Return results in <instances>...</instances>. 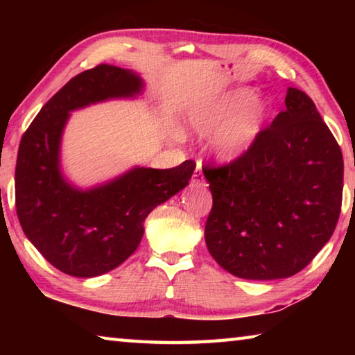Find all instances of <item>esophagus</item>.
Returning a JSON list of instances; mask_svg holds the SVG:
<instances>
[{"label": "esophagus", "instance_id": "obj_1", "mask_svg": "<svg viewBox=\"0 0 355 355\" xmlns=\"http://www.w3.org/2000/svg\"><path fill=\"white\" fill-rule=\"evenodd\" d=\"M192 183H194V184H203V183H205V177H203V172H202L200 164H197V167H196L194 175H192Z\"/></svg>", "mask_w": 355, "mask_h": 355}]
</instances>
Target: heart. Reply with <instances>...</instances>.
Listing matches in <instances>:
<instances>
[{"instance_id": "heart-1", "label": "heart", "mask_w": 355, "mask_h": 355, "mask_svg": "<svg viewBox=\"0 0 355 355\" xmlns=\"http://www.w3.org/2000/svg\"><path fill=\"white\" fill-rule=\"evenodd\" d=\"M266 100L254 89L236 87L216 97L199 100L186 111L184 122L197 135H209L216 158L232 163L244 156L260 139L269 120Z\"/></svg>"}]
</instances>
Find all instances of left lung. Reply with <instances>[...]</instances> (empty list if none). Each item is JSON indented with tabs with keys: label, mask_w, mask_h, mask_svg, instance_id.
<instances>
[{
	"label": "left lung",
	"mask_w": 355,
	"mask_h": 355,
	"mask_svg": "<svg viewBox=\"0 0 355 355\" xmlns=\"http://www.w3.org/2000/svg\"><path fill=\"white\" fill-rule=\"evenodd\" d=\"M285 106L241 158L203 167L213 194L207 248L241 279L275 280L302 271L338 222L340 146L307 94L288 87Z\"/></svg>",
	"instance_id": "8db88e82"
}]
</instances>
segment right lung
I'll return each mask as SVG.
<instances>
[{
	"label": "right lung",
	"instance_id": "1",
	"mask_svg": "<svg viewBox=\"0 0 355 355\" xmlns=\"http://www.w3.org/2000/svg\"><path fill=\"white\" fill-rule=\"evenodd\" d=\"M142 78L100 64L83 71L46 101L21 137L15 167V207L26 238L48 263L73 277H97L133 254L144 220L186 188L196 169L136 166L111 182L81 189L61 171V141L71 111L112 98H135Z\"/></svg>",
	"mask_w": 355,
	"mask_h": 355
}]
</instances>
